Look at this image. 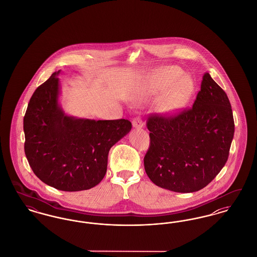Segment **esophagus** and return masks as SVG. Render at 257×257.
Returning <instances> with one entry per match:
<instances>
[{
	"label": "esophagus",
	"instance_id": "1",
	"mask_svg": "<svg viewBox=\"0 0 257 257\" xmlns=\"http://www.w3.org/2000/svg\"><path fill=\"white\" fill-rule=\"evenodd\" d=\"M132 124H133V127L137 128V129H140V128L144 127V121L142 120V118L140 116L135 117L133 121H132Z\"/></svg>",
	"mask_w": 257,
	"mask_h": 257
}]
</instances>
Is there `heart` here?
I'll use <instances>...</instances> for the list:
<instances>
[{
	"label": "heart",
	"instance_id": "obj_1",
	"mask_svg": "<svg viewBox=\"0 0 257 257\" xmlns=\"http://www.w3.org/2000/svg\"><path fill=\"white\" fill-rule=\"evenodd\" d=\"M184 74L183 70L177 66L158 68L144 81L141 95L156 97L164 92L158 101V110L169 115L177 113L186 107L195 91L194 80Z\"/></svg>",
	"mask_w": 257,
	"mask_h": 257
}]
</instances>
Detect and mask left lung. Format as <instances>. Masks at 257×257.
I'll return each instance as SVG.
<instances>
[{"label": "left lung", "mask_w": 257, "mask_h": 257, "mask_svg": "<svg viewBox=\"0 0 257 257\" xmlns=\"http://www.w3.org/2000/svg\"><path fill=\"white\" fill-rule=\"evenodd\" d=\"M150 147L145 156L149 179L161 188L194 193L206 187L228 159L234 119L226 93L203 75L193 108L174 116L147 118Z\"/></svg>", "instance_id": "8db88e82"}]
</instances>
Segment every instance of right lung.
Masks as SVG:
<instances>
[{
    "label": "right lung",
    "instance_id": "1",
    "mask_svg": "<svg viewBox=\"0 0 257 257\" xmlns=\"http://www.w3.org/2000/svg\"><path fill=\"white\" fill-rule=\"evenodd\" d=\"M60 72L52 74L30 99L25 154L42 182L65 192L88 190L104 178L110 147L130 132L132 124L67 115L59 103Z\"/></svg>",
    "mask_w": 257,
    "mask_h": 257
}]
</instances>
